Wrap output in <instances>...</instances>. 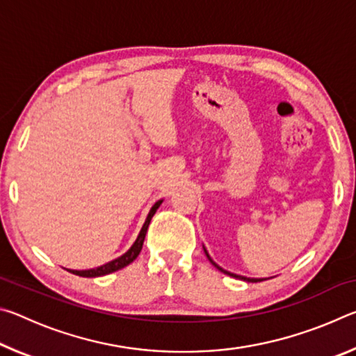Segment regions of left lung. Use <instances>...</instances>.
Wrapping results in <instances>:
<instances>
[{"label": "left lung", "mask_w": 356, "mask_h": 356, "mask_svg": "<svg viewBox=\"0 0 356 356\" xmlns=\"http://www.w3.org/2000/svg\"><path fill=\"white\" fill-rule=\"evenodd\" d=\"M204 251H206V248H204ZM206 256H207V259L210 262H212L216 268L220 270V272H222V273H226V275H229V276H234V278H240V280H243V281H248V282H259V281H262V280H256V278H245V276H240V275H234V273H229V272H226V270H222L221 267H218V265H216L212 259H210V256H209V252L206 251Z\"/></svg>", "instance_id": "1"}]
</instances>
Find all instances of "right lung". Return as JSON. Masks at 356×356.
<instances>
[{"label":"right lung","instance_id":"right-lung-1","mask_svg":"<svg viewBox=\"0 0 356 356\" xmlns=\"http://www.w3.org/2000/svg\"><path fill=\"white\" fill-rule=\"evenodd\" d=\"M160 204H161V201L155 202L154 207L150 209L147 218H146V221H144V225L141 227L140 236H138L136 242L131 245V248L127 252H125V254H122L120 257L114 259V261L108 262L105 265H102V267H97V268H92V270H67V272L74 273L76 276H83V278H95V276H104V275L118 272V270L127 267V265L134 262L135 259L138 257V254H140V252H141L143 243H144V237H146V232H147V227H149V222H150V220H152V216L155 215L156 209L160 207Z\"/></svg>","mask_w":356,"mask_h":356}]
</instances>
